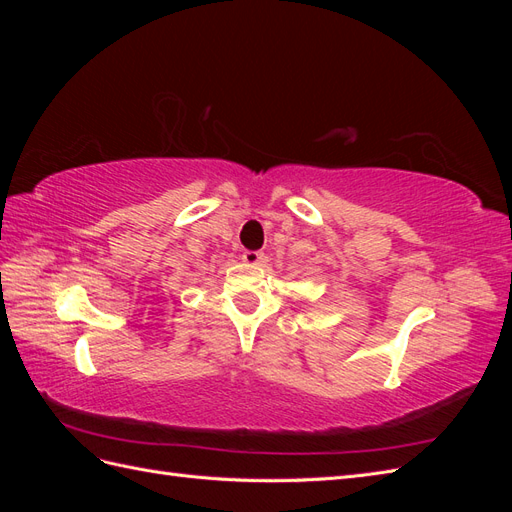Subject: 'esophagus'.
<instances>
[{"mask_svg": "<svg viewBox=\"0 0 512 512\" xmlns=\"http://www.w3.org/2000/svg\"><path fill=\"white\" fill-rule=\"evenodd\" d=\"M241 258H243L245 265H250V267H258L260 262L265 260V254H262V252H254V250H245Z\"/></svg>", "mask_w": 512, "mask_h": 512, "instance_id": "obj_1", "label": "esophagus"}]
</instances>
